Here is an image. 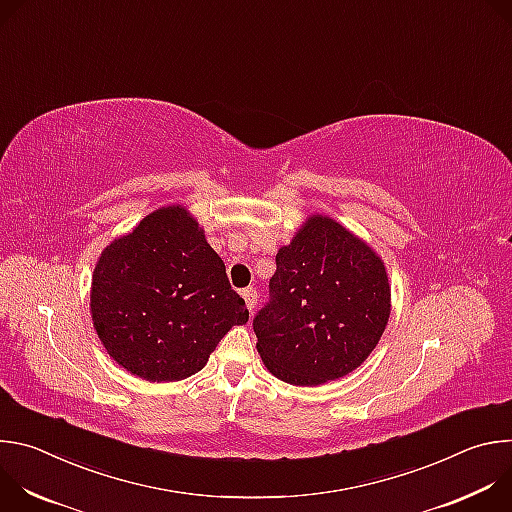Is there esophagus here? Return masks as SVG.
I'll use <instances>...</instances> for the list:
<instances>
[{"mask_svg": "<svg viewBox=\"0 0 512 512\" xmlns=\"http://www.w3.org/2000/svg\"><path fill=\"white\" fill-rule=\"evenodd\" d=\"M243 298H245L247 308L253 312V308L257 306V289H255V287H247V289H243Z\"/></svg>", "mask_w": 512, "mask_h": 512, "instance_id": "esophagus-1", "label": "esophagus"}]
</instances>
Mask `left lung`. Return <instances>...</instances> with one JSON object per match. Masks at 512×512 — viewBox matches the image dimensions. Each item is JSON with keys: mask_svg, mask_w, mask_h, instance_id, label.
Instances as JSON below:
<instances>
[{"mask_svg": "<svg viewBox=\"0 0 512 512\" xmlns=\"http://www.w3.org/2000/svg\"><path fill=\"white\" fill-rule=\"evenodd\" d=\"M275 265L269 302L253 320L269 373L314 387L358 369L391 314L383 259L330 216L312 214Z\"/></svg>", "mask_w": 512, "mask_h": 512, "instance_id": "left-lung-1", "label": "left lung"}]
</instances>
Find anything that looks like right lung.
<instances>
[{
	"label": "right lung",
	"instance_id": "obj_1",
	"mask_svg": "<svg viewBox=\"0 0 512 512\" xmlns=\"http://www.w3.org/2000/svg\"><path fill=\"white\" fill-rule=\"evenodd\" d=\"M93 326L109 356L150 383L192 377L233 328L245 300L180 204L158 208L107 245L91 285Z\"/></svg>",
	"mask_w": 512,
	"mask_h": 512
}]
</instances>
